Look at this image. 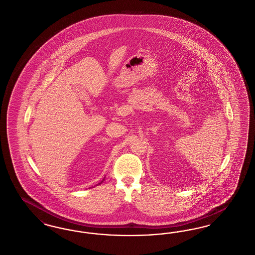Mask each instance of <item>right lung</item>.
Listing matches in <instances>:
<instances>
[{
    "mask_svg": "<svg viewBox=\"0 0 255 255\" xmlns=\"http://www.w3.org/2000/svg\"><path fill=\"white\" fill-rule=\"evenodd\" d=\"M103 180H104V179H103ZM103 180H102V181H103ZM102 182H101V183H102ZM101 183H100V184H101Z\"/></svg>",
    "mask_w": 255,
    "mask_h": 255,
    "instance_id": "add662e5",
    "label": "right lung"
}]
</instances>
